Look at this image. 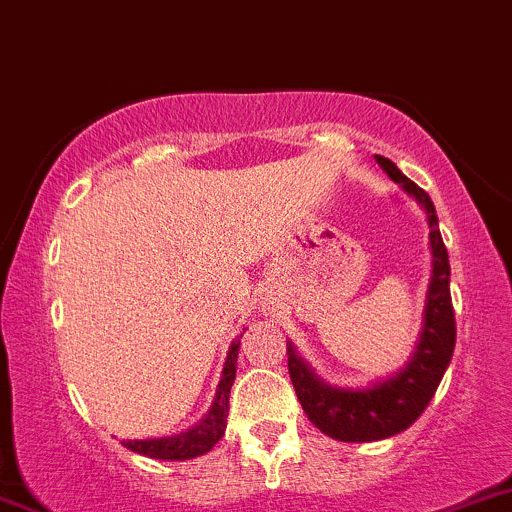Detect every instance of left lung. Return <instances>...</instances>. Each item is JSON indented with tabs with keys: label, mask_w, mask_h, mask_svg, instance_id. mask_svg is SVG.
I'll list each match as a JSON object with an SVG mask.
<instances>
[{
	"label": "left lung",
	"mask_w": 512,
	"mask_h": 512,
	"mask_svg": "<svg viewBox=\"0 0 512 512\" xmlns=\"http://www.w3.org/2000/svg\"><path fill=\"white\" fill-rule=\"evenodd\" d=\"M378 166L392 180L411 195L426 211V221L431 233V281H428L424 320H421L419 342L414 354L409 356L407 366L392 378L380 383L361 387V390H344L332 387L315 375V370L296 354L293 344H286L289 354V375L298 402L310 424L320 428L325 436L344 443H370L397 436L409 428L424 414L433 395H436L440 380L452 361L455 351V310L450 298V262L443 238L438 231V216L431 197L421 190L416 182L399 170L390 158L375 156Z\"/></svg>",
	"instance_id": "8db88e82"
}]
</instances>
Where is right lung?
I'll list each match as a JSON object with an SVG mask.
<instances>
[{"label": "right lung", "mask_w": 512, "mask_h": 512, "mask_svg": "<svg viewBox=\"0 0 512 512\" xmlns=\"http://www.w3.org/2000/svg\"><path fill=\"white\" fill-rule=\"evenodd\" d=\"M240 339L231 344L228 349L226 363H223V373L216 387V397L211 409L207 411L199 424H195L178 436L168 438H149V440H122L127 450L139 452V455L154 457V460H192V457L204 455L219 443L223 431H226L228 419V395H231L233 380H236V363H238Z\"/></svg>", "instance_id": "1"}]
</instances>
